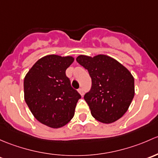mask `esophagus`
I'll list each match as a JSON object with an SVG mask.
<instances>
[{"mask_svg": "<svg viewBox=\"0 0 158 158\" xmlns=\"http://www.w3.org/2000/svg\"><path fill=\"white\" fill-rule=\"evenodd\" d=\"M78 92L80 93V94H81V96L84 95V90H83L82 88H80V89H78Z\"/></svg>", "mask_w": 158, "mask_h": 158, "instance_id": "34e87169", "label": "esophagus"}]
</instances>
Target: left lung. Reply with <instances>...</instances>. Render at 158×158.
<instances>
[{"mask_svg":"<svg viewBox=\"0 0 158 158\" xmlns=\"http://www.w3.org/2000/svg\"><path fill=\"white\" fill-rule=\"evenodd\" d=\"M76 60L91 77L90 90L84 97L93 117L107 124L121 118L135 95L134 77L129 71L107 55H79Z\"/></svg>","mask_w":158,"mask_h":158,"instance_id":"8db88e82","label":"left lung"}]
</instances>
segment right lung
<instances>
[{"label":"right lung","instance_id":"1","mask_svg":"<svg viewBox=\"0 0 158 158\" xmlns=\"http://www.w3.org/2000/svg\"><path fill=\"white\" fill-rule=\"evenodd\" d=\"M73 61L71 56L46 55L35 63L24 79L26 103L39 122L51 128L69 123L81 98L65 74Z\"/></svg>","mask_w":158,"mask_h":158}]
</instances>
